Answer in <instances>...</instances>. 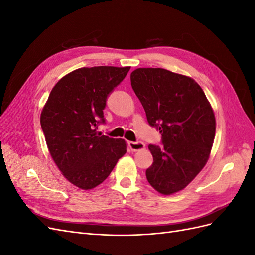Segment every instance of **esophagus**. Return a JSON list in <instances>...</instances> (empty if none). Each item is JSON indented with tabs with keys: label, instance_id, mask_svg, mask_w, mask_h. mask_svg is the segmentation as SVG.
<instances>
[{
	"label": "esophagus",
	"instance_id": "1",
	"mask_svg": "<svg viewBox=\"0 0 255 255\" xmlns=\"http://www.w3.org/2000/svg\"><path fill=\"white\" fill-rule=\"evenodd\" d=\"M128 148L133 152L140 151L144 149V143L142 141H128Z\"/></svg>",
	"mask_w": 255,
	"mask_h": 255
}]
</instances>
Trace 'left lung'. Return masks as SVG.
<instances>
[{"instance_id": "left-lung-1", "label": "left lung", "mask_w": 255, "mask_h": 255, "mask_svg": "<svg viewBox=\"0 0 255 255\" xmlns=\"http://www.w3.org/2000/svg\"><path fill=\"white\" fill-rule=\"evenodd\" d=\"M130 84L161 143L149 144L153 164L146 180L163 195L184 189L202 170L213 146L216 120L199 84L161 68H138Z\"/></svg>"}]
</instances>
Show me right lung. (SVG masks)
Wrapping results in <instances>:
<instances>
[{"mask_svg": "<svg viewBox=\"0 0 255 255\" xmlns=\"http://www.w3.org/2000/svg\"><path fill=\"white\" fill-rule=\"evenodd\" d=\"M130 67L80 68L53 87L40 116L49 152L66 179L91 189L110 175L127 143L98 133L104 123L106 99Z\"/></svg>", "mask_w": 255, "mask_h": 255, "instance_id": "right-lung-1", "label": "right lung"}]
</instances>
